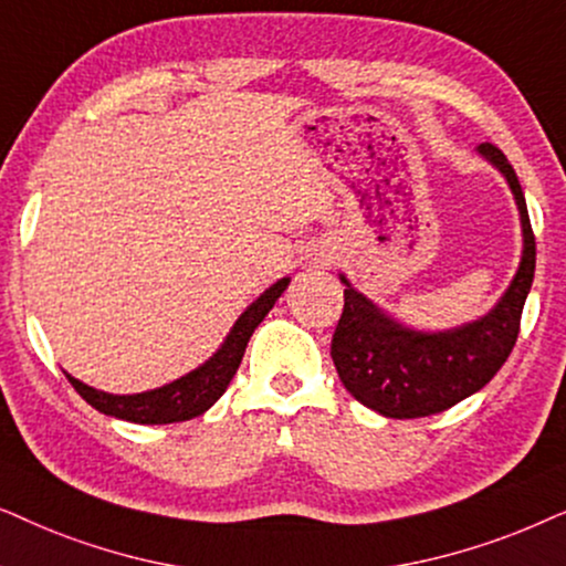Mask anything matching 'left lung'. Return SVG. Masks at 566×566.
<instances>
[{
  "label": "left lung",
  "mask_w": 566,
  "mask_h": 566,
  "mask_svg": "<svg viewBox=\"0 0 566 566\" xmlns=\"http://www.w3.org/2000/svg\"><path fill=\"white\" fill-rule=\"evenodd\" d=\"M479 153L507 178L523 222L520 269L492 313L463 328L421 334L380 313L342 276L346 284L344 311L331 338V357L344 388L382 417L419 419L448 411L484 388L517 342L520 315L536 271V235L523 188L507 157L489 142Z\"/></svg>",
  "instance_id": "left-lung-1"
}]
</instances>
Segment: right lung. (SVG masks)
I'll list each match as a JSON object with an SVG mask.
<instances>
[{
  "label": "right lung",
  "instance_id": "right-lung-1",
  "mask_svg": "<svg viewBox=\"0 0 566 566\" xmlns=\"http://www.w3.org/2000/svg\"><path fill=\"white\" fill-rule=\"evenodd\" d=\"M290 279H279L274 287H269L248 311L240 315L235 326H232L230 336L224 338L222 349L214 354L212 359L205 361L199 370L188 373L170 386H163L157 390H147V394L137 396H113L103 394L85 386V382L74 380L66 375L74 390L85 398V401L108 417L134 421V424H172V421H188L193 417H201L224 390H228L232 375L238 373L240 361H243L245 346L251 342L253 331L259 323L266 318V313L274 307V303L287 290Z\"/></svg>",
  "mask_w": 566,
  "mask_h": 566
}]
</instances>
